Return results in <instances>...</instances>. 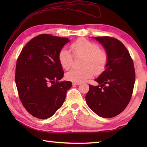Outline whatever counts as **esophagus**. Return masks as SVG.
<instances>
[{
	"mask_svg": "<svg viewBox=\"0 0 147 147\" xmlns=\"http://www.w3.org/2000/svg\"><path fill=\"white\" fill-rule=\"evenodd\" d=\"M73 85H80V83L73 82Z\"/></svg>",
	"mask_w": 147,
	"mask_h": 147,
	"instance_id": "obj_1",
	"label": "esophagus"
}]
</instances>
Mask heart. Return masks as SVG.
Returning a JSON list of instances; mask_svg holds the SVG:
<instances>
[{
  "label": "heart",
  "instance_id": "b5f03b06",
  "mask_svg": "<svg viewBox=\"0 0 147 147\" xmlns=\"http://www.w3.org/2000/svg\"><path fill=\"white\" fill-rule=\"evenodd\" d=\"M71 49L76 57H83L81 69H73L65 74V78L71 82L80 83L105 70L108 62V54L104 49H100L96 43L81 38L71 45ZM58 60L61 66L68 70L73 64V57L66 48H62L58 54Z\"/></svg>",
  "mask_w": 147,
  "mask_h": 147
}]
</instances>
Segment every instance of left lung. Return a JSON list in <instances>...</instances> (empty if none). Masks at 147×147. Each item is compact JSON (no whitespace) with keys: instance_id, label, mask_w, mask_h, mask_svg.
<instances>
[{"instance_id":"1","label":"left lung","mask_w":147,"mask_h":147,"mask_svg":"<svg viewBox=\"0 0 147 147\" xmlns=\"http://www.w3.org/2000/svg\"><path fill=\"white\" fill-rule=\"evenodd\" d=\"M108 54V62L95 81L89 85L85 99L88 107L100 117L111 118L119 114L128 105L135 82L133 61L126 47L110 36L93 37Z\"/></svg>"}]
</instances>
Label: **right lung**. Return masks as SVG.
<instances>
[{
	"label": "right lung",
	"mask_w": 147,
	"mask_h": 147,
	"mask_svg": "<svg viewBox=\"0 0 147 147\" xmlns=\"http://www.w3.org/2000/svg\"><path fill=\"white\" fill-rule=\"evenodd\" d=\"M69 42L67 38L41 34L31 40L19 55L16 84L24 107L34 117L45 119L52 116L72 86L68 81L59 82L64 71L58 54Z\"/></svg>",
	"instance_id": "1"
}]
</instances>
